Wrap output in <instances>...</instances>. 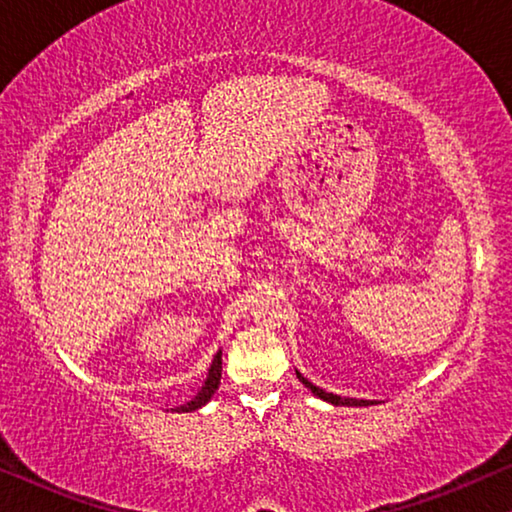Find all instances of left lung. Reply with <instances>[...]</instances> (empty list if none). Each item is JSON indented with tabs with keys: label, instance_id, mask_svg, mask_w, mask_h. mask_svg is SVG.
<instances>
[{
	"label": "left lung",
	"instance_id": "left-lung-1",
	"mask_svg": "<svg viewBox=\"0 0 512 512\" xmlns=\"http://www.w3.org/2000/svg\"><path fill=\"white\" fill-rule=\"evenodd\" d=\"M296 377H299V381L301 384L308 388V391H312L317 395L319 400H324V402H331V404H335V407H370V404H375L372 400H356V398H340V395H333V393H326V391H322V388L319 386H315L312 384V381H308L305 379L301 372H296Z\"/></svg>",
	"mask_w": 512,
	"mask_h": 512
}]
</instances>
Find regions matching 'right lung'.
<instances>
[{
  "label": "right lung",
  "mask_w": 512,
  "mask_h": 512,
  "mask_svg": "<svg viewBox=\"0 0 512 512\" xmlns=\"http://www.w3.org/2000/svg\"><path fill=\"white\" fill-rule=\"evenodd\" d=\"M220 372H223V352H220V349H218V354L213 356L211 368H209V375H207V379H204V384H202L200 391H197V395H195L193 400H188L186 404H181V407H177L174 411H179V414H188V411L202 409L204 404H207V402L211 400V395L218 391Z\"/></svg>",
  "instance_id": "add662e5"
}]
</instances>
